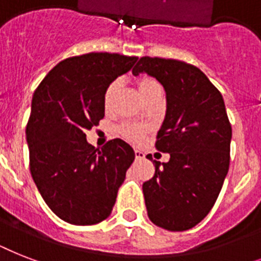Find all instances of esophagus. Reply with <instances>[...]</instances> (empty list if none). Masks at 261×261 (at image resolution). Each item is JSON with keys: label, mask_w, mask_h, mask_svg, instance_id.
Masks as SVG:
<instances>
[{"label": "esophagus", "mask_w": 261, "mask_h": 261, "mask_svg": "<svg viewBox=\"0 0 261 261\" xmlns=\"http://www.w3.org/2000/svg\"><path fill=\"white\" fill-rule=\"evenodd\" d=\"M135 159L137 160H143L145 159V153L141 150H135Z\"/></svg>", "instance_id": "esophagus-1"}]
</instances>
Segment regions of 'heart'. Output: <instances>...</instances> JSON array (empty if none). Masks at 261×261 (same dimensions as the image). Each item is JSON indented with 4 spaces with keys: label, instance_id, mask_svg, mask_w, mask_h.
Listing matches in <instances>:
<instances>
[{
    "label": "heart",
    "instance_id": "obj_1",
    "mask_svg": "<svg viewBox=\"0 0 261 261\" xmlns=\"http://www.w3.org/2000/svg\"><path fill=\"white\" fill-rule=\"evenodd\" d=\"M137 87H138L139 93L142 96V98H145L149 96V94L159 88V83L155 80L150 79V77H141V79L137 81ZM119 89V83L118 81H112V83L107 87V89L104 90V94H102V106H104V110L108 112V111L112 110V106H114V98L115 94ZM119 134L122 135L123 138L130 141V142H141L145 137V128L138 124H134V123H124L122 126L119 127Z\"/></svg>",
    "mask_w": 261,
    "mask_h": 261
}]
</instances>
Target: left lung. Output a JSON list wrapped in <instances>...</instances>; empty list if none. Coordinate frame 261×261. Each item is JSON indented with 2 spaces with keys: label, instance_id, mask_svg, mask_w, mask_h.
<instances>
[{
  "label": "left lung",
  "instance_id": "left-lung-1",
  "mask_svg": "<svg viewBox=\"0 0 261 261\" xmlns=\"http://www.w3.org/2000/svg\"><path fill=\"white\" fill-rule=\"evenodd\" d=\"M154 77L167 93V114L155 149L168 163L153 161L143 182L147 215L171 231L198 225L214 206L230 163L231 126L221 92L196 66L176 59L142 57L133 69Z\"/></svg>",
  "mask_w": 261,
  "mask_h": 261
}]
</instances>
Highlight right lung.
<instances>
[{
    "mask_svg": "<svg viewBox=\"0 0 261 261\" xmlns=\"http://www.w3.org/2000/svg\"><path fill=\"white\" fill-rule=\"evenodd\" d=\"M137 59L110 53L71 57L35 90L25 131L31 174L47 206L65 222H101L116 202L134 150L119 138L94 147L85 131L104 118L107 87Z\"/></svg>",
    "mask_w": 261,
    "mask_h": 261,
    "instance_id": "add662e5",
    "label": "right lung"
}]
</instances>
